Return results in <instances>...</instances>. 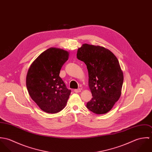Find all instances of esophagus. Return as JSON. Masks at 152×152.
<instances>
[{
    "label": "esophagus",
    "mask_w": 152,
    "mask_h": 152,
    "mask_svg": "<svg viewBox=\"0 0 152 152\" xmlns=\"http://www.w3.org/2000/svg\"><path fill=\"white\" fill-rule=\"evenodd\" d=\"M81 89H80V88H79V89H74V91L75 93H78V92H81Z\"/></svg>",
    "instance_id": "esophagus-1"
}]
</instances>
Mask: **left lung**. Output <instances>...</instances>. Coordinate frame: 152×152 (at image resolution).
<instances>
[{"instance_id":"left-lung-1","label":"left lung","mask_w":152,"mask_h":152,"mask_svg":"<svg viewBox=\"0 0 152 152\" xmlns=\"http://www.w3.org/2000/svg\"><path fill=\"white\" fill-rule=\"evenodd\" d=\"M77 57L85 63L88 72V86L93 97L87 108L95 114L107 113L122 93L124 73L118 58L104 47L86 43L78 48Z\"/></svg>"}]
</instances>
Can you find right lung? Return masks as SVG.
<instances>
[{"instance_id":"1","label":"right lung","mask_w":152,"mask_h":152,"mask_svg":"<svg viewBox=\"0 0 152 152\" xmlns=\"http://www.w3.org/2000/svg\"><path fill=\"white\" fill-rule=\"evenodd\" d=\"M68 57V51L51 47L40 54L28 69L26 87L29 95L46 113H57L67 103L71 90L59 74Z\"/></svg>"}]
</instances>
